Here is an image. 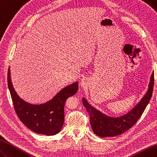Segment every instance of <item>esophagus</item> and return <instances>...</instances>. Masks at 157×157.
I'll return each mask as SVG.
<instances>
[{
  "label": "esophagus",
  "mask_w": 157,
  "mask_h": 157,
  "mask_svg": "<svg viewBox=\"0 0 157 157\" xmlns=\"http://www.w3.org/2000/svg\"><path fill=\"white\" fill-rule=\"evenodd\" d=\"M88 85V80L86 78H83L81 81V85L82 86H85Z\"/></svg>",
  "instance_id": "esophagus-1"
}]
</instances>
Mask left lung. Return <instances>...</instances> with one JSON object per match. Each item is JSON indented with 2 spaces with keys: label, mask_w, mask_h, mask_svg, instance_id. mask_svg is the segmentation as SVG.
<instances>
[{
  "label": "left lung",
  "mask_w": 157,
  "mask_h": 157,
  "mask_svg": "<svg viewBox=\"0 0 157 157\" xmlns=\"http://www.w3.org/2000/svg\"><path fill=\"white\" fill-rule=\"evenodd\" d=\"M154 87V73L152 72L147 93L138 104L130 112L120 117H110L92 107L83 98V105L90 116V122L93 130L100 137H113L120 135L137 122L143 113L151 99Z\"/></svg>",
  "instance_id": "left-lung-1"
}]
</instances>
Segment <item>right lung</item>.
<instances>
[{
	"instance_id": "obj_1",
	"label": "right lung",
	"mask_w": 157,
	"mask_h": 157,
	"mask_svg": "<svg viewBox=\"0 0 157 157\" xmlns=\"http://www.w3.org/2000/svg\"><path fill=\"white\" fill-rule=\"evenodd\" d=\"M7 81L14 109L25 126L37 134L47 136L55 135L60 131L64 124L65 102L68 97L77 92L78 82L61 90L48 102L32 105L21 99L17 94L10 81L9 68Z\"/></svg>"
}]
</instances>
